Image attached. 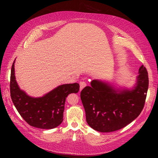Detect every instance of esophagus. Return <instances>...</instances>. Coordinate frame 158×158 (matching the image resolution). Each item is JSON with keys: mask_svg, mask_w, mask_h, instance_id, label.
Segmentation results:
<instances>
[{"mask_svg": "<svg viewBox=\"0 0 158 158\" xmlns=\"http://www.w3.org/2000/svg\"><path fill=\"white\" fill-rule=\"evenodd\" d=\"M87 84L85 83V82H84V81H82V82H80V89L82 90L84 87L86 86Z\"/></svg>", "mask_w": 158, "mask_h": 158, "instance_id": "34e87169", "label": "esophagus"}]
</instances>
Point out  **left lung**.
I'll return each mask as SVG.
<instances>
[{
    "instance_id": "left-lung-1",
    "label": "left lung",
    "mask_w": 158,
    "mask_h": 158,
    "mask_svg": "<svg viewBox=\"0 0 158 158\" xmlns=\"http://www.w3.org/2000/svg\"><path fill=\"white\" fill-rule=\"evenodd\" d=\"M148 82L144 65L131 88H115L106 81L92 80L91 86L85 87L80 94L89 126L98 132H110L130 124L144 107Z\"/></svg>"
}]
</instances>
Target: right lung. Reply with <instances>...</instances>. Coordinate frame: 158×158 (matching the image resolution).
Wrapping results in <instances>:
<instances>
[{"instance_id":"1","label":"right lung","mask_w":158,"mask_h":158,"mask_svg":"<svg viewBox=\"0 0 158 158\" xmlns=\"http://www.w3.org/2000/svg\"><path fill=\"white\" fill-rule=\"evenodd\" d=\"M14 60L11 69L10 95L12 102L22 117L30 125L41 129H52L63 121L66 98L78 93V83L59 85L40 98H33L21 89L16 80Z\"/></svg>"}]
</instances>
